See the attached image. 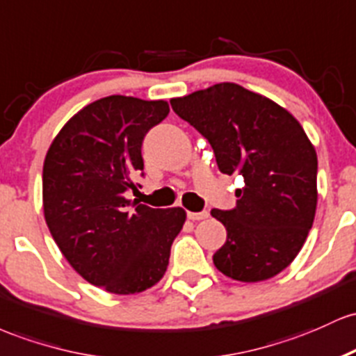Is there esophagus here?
<instances>
[{"mask_svg":"<svg viewBox=\"0 0 356 356\" xmlns=\"http://www.w3.org/2000/svg\"><path fill=\"white\" fill-rule=\"evenodd\" d=\"M190 220H205L209 218V211H188Z\"/></svg>","mask_w":356,"mask_h":356,"instance_id":"obj_1","label":"esophagus"}]
</instances>
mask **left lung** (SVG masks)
<instances>
[{
  "instance_id": "8db88e82",
  "label": "left lung",
  "mask_w": 356,
  "mask_h": 356,
  "mask_svg": "<svg viewBox=\"0 0 356 356\" xmlns=\"http://www.w3.org/2000/svg\"><path fill=\"white\" fill-rule=\"evenodd\" d=\"M171 107L213 147L218 170L243 177L234 210H211L227 229L213 264L227 277L259 282L296 259L313 227L318 158L289 111L238 83L222 82Z\"/></svg>"
}]
</instances>
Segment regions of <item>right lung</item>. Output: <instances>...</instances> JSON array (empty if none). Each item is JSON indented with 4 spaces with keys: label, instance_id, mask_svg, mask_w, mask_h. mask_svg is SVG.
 Segmentation results:
<instances>
[{
    "label": "right lung",
    "instance_id": "add662e5",
    "mask_svg": "<svg viewBox=\"0 0 356 356\" xmlns=\"http://www.w3.org/2000/svg\"><path fill=\"white\" fill-rule=\"evenodd\" d=\"M166 101L109 95L79 111L43 163V215L60 252L90 284L113 294L153 287L166 273L186 211L126 198L145 168L143 139Z\"/></svg>",
    "mask_w": 356,
    "mask_h": 356
}]
</instances>
